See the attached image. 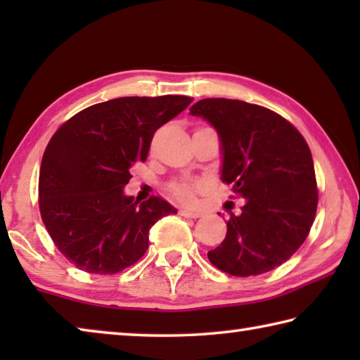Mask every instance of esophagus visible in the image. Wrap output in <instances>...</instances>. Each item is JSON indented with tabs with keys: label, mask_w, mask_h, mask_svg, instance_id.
Listing matches in <instances>:
<instances>
[{
	"label": "esophagus",
	"mask_w": 360,
	"mask_h": 360,
	"mask_svg": "<svg viewBox=\"0 0 360 360\" xmlns=\"http://www.w3.org/2000/svg\"><path fill=\"white\" fill-rule=\"evenodd\" d=\"M181 216L184 217H191V219H197L200 216H203L202 211H192V210H181Z\"/></svg>",
	"instance_id": "1"
}]
</instances>
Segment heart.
Returning a JSON list of instances; mask_svg holds the SVG:
<instances>
[{
    "label": "heart",
    "mask_w": 360,
    "mask_h": 360,
    "mask_svg": "<svg viewBox=\"0 0 360 360\" xmlns=\"http://www.w3.org/2000/svg\"><path fill=\"white\" fill-rule=\"evenodd\" d=\"M172 191L176 197L184 200V202H191L193 198V186L191 182H176V184L172 186Z\"/></svg>",
    "instance_id": "obj_1"
}]
</instances>
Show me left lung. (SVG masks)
Segmentation results:
<instances>
[{
    "instance_id": "left-lung-1",
    "label": "left lung",
    "mask_w": 360,
    "mask_h": 360,
    "mask_svg": "<svg viewBox=\"0 0 360 360\" xmlns=\"http://www.w3.org/2000/svg\"><path fill=\"white\" fill-rule=\"evenodd\" d=\"M192 115L214 127L221 141V179L245 198L230 212L227 235L208 259L233 276L262 275L288 260L311 229L318 187L311 150L281 115L251 103L205 98Z\"/></svg>"
}]
</instances>
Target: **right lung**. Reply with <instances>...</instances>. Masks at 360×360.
Listing matches in <instances>:
<instances>
[{"label": "right lung", "mask_w": 360, "mask_h": 360, "mask_svg": "<svg viewBox=\"0 0 360 360\" xmlns=\"http://www.w3.org/2000/svg\"><path fill=\"white\" fill-rule=\"evenodd\" d=\"M192 100L165 95L98 103L72 115L49 141L39 169L41 217L77 268L122 271L144 255L152 225L178 212L160 197L139 203L124 187L131 167L148 157L155 130Z\"/></svg>", "instance_id": "right-lung-1"}]
</instances>
